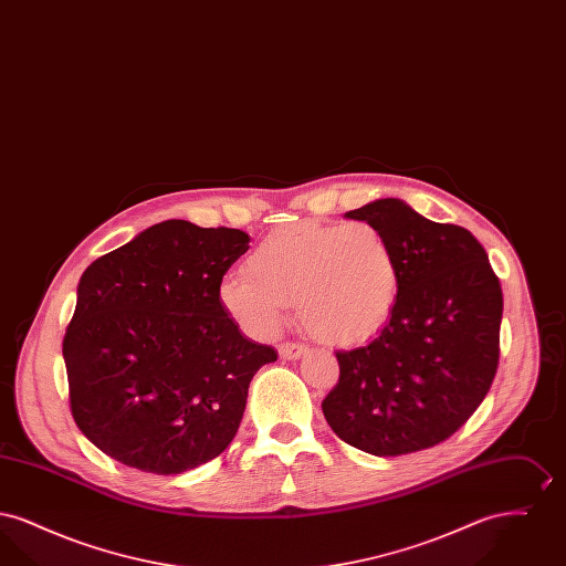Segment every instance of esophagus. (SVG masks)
I'll use <instances>...</instances> for the list:
<instances>
[{"instance_id":"obj_1","label":"esophagus","mask_w":566,"mask_h":566,"mask_svg":"<svg viewBox=\"0 0 566 566\" xmlns=\"http://www.w3.org/2000/svg\"><path fill=\"white\" fill-rule=\"evenodd\" d=\"M277 352H280V356L286 358V360H296V358H301L303 354H307L310 348H307V346H301V344H282V346L277 348Z\"/></svg>"}]
</instances>
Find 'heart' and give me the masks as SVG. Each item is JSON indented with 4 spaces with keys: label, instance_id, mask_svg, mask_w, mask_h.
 Wrapping results in <instances>:
<instances>
[{
    "label": "heart",
    "instance_id": "obj_1",
    "mask_svg": "<svg viewBox=\"0 0 566 566\" xmlns=\"http://www.w3.org/2000/svg\"><path fill=\"white\" fill-rule=\"evenodd\" d=\"M399 295L397 250L376 224L363 220L277 227L252 248L245 273H231L218 286L220 305L252 335H273L295 301L303 328L337 346L376 335Z\"/></svg>",
    "mask_w": 566,
    "mask_h": 566
}]
</instances>
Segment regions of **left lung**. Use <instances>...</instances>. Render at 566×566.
Instances as JSON below:
<instances>
[{"instance_id":"obj_1","label":"left lung","mask_w":566,"mask_h":566,"mask_svg":"<svg viewBox=\"0 0 566 566\" xmlns=\"http://www.w3.org/2000/svg\"><path fill=\"white\" fill-rule=\"evenodd\" d=\"M346 218L392 242L401 295L365 346L337 352L339 381L323 411L333 432L374 457L446 441L484 401L499 367L503 293L482 243L401 199H376Z\"/></svg>"}]
</instances>
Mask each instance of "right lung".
Returning <instances> with one entry per match:
<instances>
[{"mask_svg":"<svg viewBox=\"0 0 566 566\" xmlns=\"http://www.w3.org/2000/svg\"><path fill=\"white\" fill-rule=\"evenodd\" d=\"M248 242L165 220L82 273L63 358L72 416L104 454L178 475L233 441L252 377L277 358L218 301Z\"/></svg>","mask_w":566,"mask_h":566,"instance_id":"add662e5","label":"right lung"}]
</instances>
